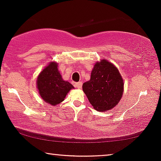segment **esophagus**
<instances>
[{
	"mask_svg": "<svg viewBox=\"0 0 161 161\" xmlns=\"http://www.w3.org/2000/svg\"><path fill=\"white\" fill-rule=\"evenodd\" d=\"M75 87L78 88V89H81V87H82V82L81 81H79L78 83H75Z\"/></svg>",
	"mask_w": 161,
	"mask_h": 161,
	"instance_id": "1",
	"label": "esophagus"
}]
</instances>
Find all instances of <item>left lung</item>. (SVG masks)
<instances>
[{
    "label": "left lung",
    "mask_w": 161,
    "mask_h": 161,
    "mask_svg": "<svg viewBox=\"0 0 161 161\" xmlns=\"http://www.w3.org/2000/svg\"><path fill=\"white\" fill-rule=\"evenodd\" d=\"M123 87V80L117 68L105 59L95 64L90 80L83 84L89 103L101 112L108 111L118 104Z\"/></svg>",
    "instance_id": "8db88e82"
}]
</instances>
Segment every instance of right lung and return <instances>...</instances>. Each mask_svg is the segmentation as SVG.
<instances>
[{
  "instance_id": "1",
  "label": "right lung",
  "mask_w": 161,
  "mask_h": 161,
  "mask_svg": "<svg viewBox=\"0 0 161 161\" xmlns=\"http://www.w3.org/2000/svg\"><path fill=\"white\" fill-rule=\"evenodd\" d=\"M58 64L51 62L39 75L36 84L41 97L52 105H58L64 100L73 86L61 78Z\"/></svg>"
}]
</instances>
